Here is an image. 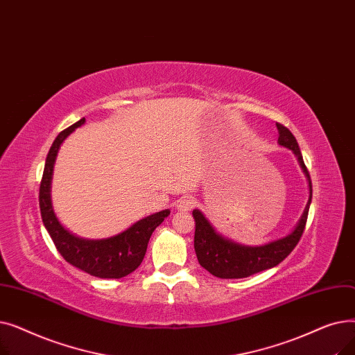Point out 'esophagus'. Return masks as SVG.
<instances>
[{
	"label": "esophagus",
	"mask_w": 355,
	"mask_h": 355,
	"mask_svg": "<svg viewBox=\"0 0 355 355\" xmlns=\"http://www.w3.org/2000/svg\"><path fill=\"white\" fill-rule=\"evenodd\" d=\"M175 207H177L178 211H189V210H191L194 207V200H191L190 197H181L177 201Z\"/></svg>",
	"instance_id": "34e87169"
}]
</instances>
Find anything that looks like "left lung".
Masks as SVG:
<instances>
[{
	"instance_id": "1",
	"label": "left lung",
	"mask_w": 355,
	"mask_h": 355,
	"mask_svg": "<svg viewBox=\"0 0 355 355\" xmlns=\"http://www.w3.org/2000/svg\"><path fill=\"white\" fill-rule=\"evenodd\" d=\"M277 126V144L291 149L295 154L302 173L308 180L309 187V198L304 213L295 225V227L285 236L266 241L259 246H248L237 243V241L223 236L216 230L210 220L204 216L198 209L193 210V216L196 220V233H194V249L198 259V263L209 270L211 275L221 279H240L262 272L270 268H275L295 249L300 241L305 223L308 217V210L311 206L312 198V184L311 177L304 164V158L301 154L300 145H297L295 137L291 130L281 123Z\"/></svg>"
}]
</instances>
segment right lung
Instances as JSON below:
<instances>
[{
    "instance_id": "add662e5",
    "label": "right lung",
    "mask_w": 355,
    "mask_h": 355,
    "mask_svg": "<svg viewBox=\"0 0 355 355\" xmlns=\"http://www.w3.org/2000/svg\"><path fill=\"white\" fill-rule=\"evenodd\" d=\"M82 118L54 139L46 158L44 173L40 184V211L44 227L66 262L92 276L102 279H121L132 273L144 260L149 237L161 225L170 210L165 209L149 214L123 232L105 239H85L69 232L58 218L51 202V180L55 157L64 139L74 129L85 125Z\"/></svg>"
}]
</instances>
